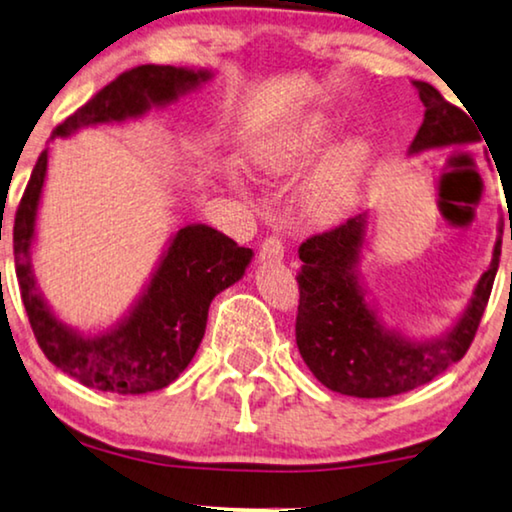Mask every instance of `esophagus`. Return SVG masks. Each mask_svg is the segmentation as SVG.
<instances>
[{"label": "esophagus", "instance_id": "esophagus-1", "mask_svg": "<svg viewBox=\"0 0 512 512\" xmlns=\"http://www.w3.org/2000/svg\"><path fill=\"white\" fill-rule=\"evenodd\" d=\"M258 258H261L263 263H279L284 258V244L279 237H268L261 244V251H258Z\"/></svg>", "mask_w": 512, "mask_h": 512}]
</instances>
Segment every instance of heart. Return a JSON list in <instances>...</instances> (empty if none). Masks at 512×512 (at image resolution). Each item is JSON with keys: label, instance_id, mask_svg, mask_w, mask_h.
I'll use <instances>...</instances> for the list:
<instances>
[{"label": "heart", "instance_id": "heart-1", "mask_svg": "<svg viewBox=\"0 0 512 512\" xmlns=\"http://www.w3.org/2000/svg\"><path fill=\"white\" fill-rule=\"evenodd\" d=\"M335 135V118L324 111H305L279 123L251 144L249 163L265 177H289L303 170ZM366 144L347 139L333 146L305 179L300 202L317 221L345 212L366 160Z\"/></svg>", "mask_w": 512, "mask_h": 512}]
</instances>
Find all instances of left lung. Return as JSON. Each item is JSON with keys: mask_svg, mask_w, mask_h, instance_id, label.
Instances as JSON below:
<instances>
[{"mask_svg": "<svg viewBox=\"0 0 512 512\" xmlns=\"http://www.w3.org/2000/svg\"><path fill=\"white\" fill-rule=\"evenodd\" d=\"M415 86L426 111L408 156L480 142L473 116L468 118L429 83L417 81ZM368 226L366 212L300 244L303 265L298 275L296 345L307 368L326 389L356 398H384L431 382L471 347L499 270L503 228L499 223L492 263L480 275L459 317L443 333L412 338L382 319L363 282L361 261L368 247Z\"/></svg>", "mask_w": 512, "mask_h": 512, "instance_id": "1", "label": "left lung"}]
</instances>
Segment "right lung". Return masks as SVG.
<instances>
[{
    "label": "right lung",
    "mask_w": 512,
    "mask_h": 512,
    "mask_svg": "<svg viewBox=\"0 0 512 512\" xmlns=\"http://www.w3.org/2000/svg\"><path fill=\"white\" fill-rule=\"evenodd\" d=\"M214 79L212 69L142 65L104 86L53 130L67 139L83 128L128 123L165 109ZM51 149L41 151L13 223V258L34 338L62 373L97 391L149 394L172 384L198 352L212 300L240 282L254 251L205 223L170 235L149 282L116 324L81 331L48 305L34 275V242Z\"/></svg>",
    "instance_id": "1"
}]
</instances>
